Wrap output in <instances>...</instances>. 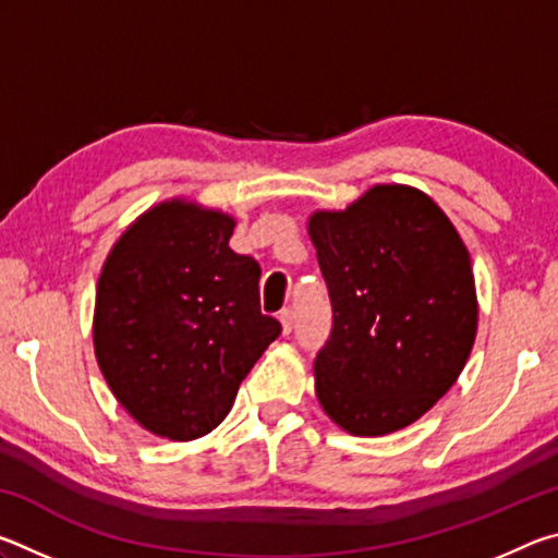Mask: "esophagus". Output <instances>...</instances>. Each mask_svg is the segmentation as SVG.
<instances>
[{
	"mask_svg": "<svg viewBox=\"0 0 558 558\" xmlns=\"http://www.w3.org/2000/svg\"><path fill=\"white\" fill-rule=\"evenodd\" d=\"M278 319H280L282 335H290L292 332V313H290V310H282V313L278 315Z\"/></svg>",
	"mask_w": 558,
	"mask_h": 558,
	"instance_id": "obj_1",
	"label": "esophagus"
}]
</instances>
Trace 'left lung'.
Masks as SVG:
<instances>
[{
    "mask_svg": "<svg viewBox=\"0 0 558 558\" xmlns=\"http://www.w3.org/2000/svg\"><path fill=\"white\" fill-rule=\"evenodd\" d=\"M307 235L332 302L315 393L349 436L411 426L446 396L477 335L465 241L426 192L374 184L347 209H317Z\"/></svg>",
    "mask_w": 558,
    "mask_h": 558,
    "instance_id": "1",
    "label": "left lung"
}]
</instances>
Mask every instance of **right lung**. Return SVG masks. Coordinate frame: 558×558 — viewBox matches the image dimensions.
<instances>
[{
	"mask_svg": "<svg viewBox=\"0 0 558 558\" xmlns=\"http://www.w3.org/2000/svg\"><path fill=\"white\" fill-rule=\"evenodd\" d=\"M235 219L165 199L140 214L102 263L93 349L112 396L159 438L219 426L280 323L260 315V266L231 251Z\"/></svg>",
	"mask_w": 558,
	"mask_h": 558,
	"instance_id": "1",
	"label": "right lung"
}]
</instances>
